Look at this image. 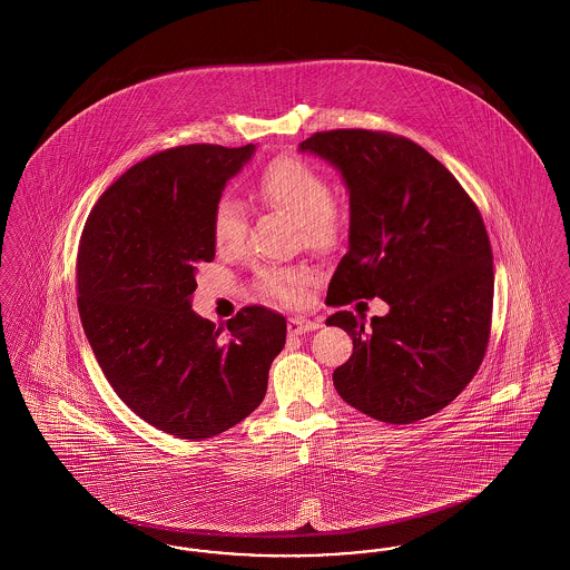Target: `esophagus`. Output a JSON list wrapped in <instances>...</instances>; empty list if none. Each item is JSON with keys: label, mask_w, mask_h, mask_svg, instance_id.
I'll return each instance as SVG.
<instances>
[{"label": "esophagus", "mask_w": 570, "mask_h": 570, "mask_svg": "<svg viewBox=\"0 0 570 570\" xmlns=\"http://www.w3.org/2000/svg\"><path fill=\"white\" fill-rule=\"evenodd\" d=\"M321 326L318 321H307V318H291L288 321V333L291 335H303V333H309V331H316Z\"/></svg>", "instance_id": "1"}]
</instances>
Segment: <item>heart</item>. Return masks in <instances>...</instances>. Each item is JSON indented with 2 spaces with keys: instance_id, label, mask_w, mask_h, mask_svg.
<instances>
[{
  "instance_id": "heart-1",
  "label": "heart",
  "mask_w": 570,
  "mask_h": 570,
  "mask_svg": "<svg viewBox=\"0 0 570 570\" xmlns=\"http://www.w3.org/2000/svg\"><path fill=\"white\" fill-rule=\"evenodd\" d=\"M258 196L298 224L301 237L309 247L331 249L344 233V212L328 198V184L312 164L284 156L273 160L258 179ZM247 219L244 205L222 196L212 214L214 244L222 254H235L244 247ZM305 284V273L297 269L263 272V286L273 297L293 301Z\"/></svg>"
}]
</instances>
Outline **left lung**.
<instances>
[{
    "label": "left lung",
    "instance_id": "8db88e82",
    "mask_svg": "<svg viewBox=\"0 0 570 570\" xmlns=\"http://www.w3.org/2000/svg\"><path fill=\"white\" fill-rule=\"evenodd\" d=\"M342 173L351 194L348 252L326 301L380 297L386 316L335 312L353 337L333 372L346 404L406 425L449 406L474 379L491 331L493 256L472 198L449 168L404 136L316 132L298 142Z\"/></svg>",
    "mask_w": 570,
    "mask_h": 570
}]
</instances>
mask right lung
I'll return each instance as SVG.
<instances>
[{
    "label": "right lung",
    "mask_w": 570,
    "mask_h": 570,
    "mask_svg": "<svg viewBox=\"0 0 570 570\" xmlns=\"http://www.w3.org/2000/svg\"><path fill=\"white\" fill-rule=\"evenodd\" d=\"M256 145H184L126 170L98 198L77 256L79 314L105 376L149 425L184 440L222 434L267 393L286 321L249 305L225 333L191 309L212 263V214Z\"/></svg>",
    "instance_id": "right-lung-1"
}]
</instances>
